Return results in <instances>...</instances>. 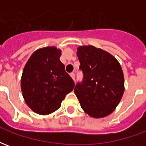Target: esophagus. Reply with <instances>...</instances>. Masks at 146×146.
<instances>
[{"mask_svg":"<svg viewBox=\"0 0 146 146\" xmlns=\"http://www.w3.org/2000/svg\"><path fill=\"white\" fill-rule=\"evenodd\" d=\"M70 76H71V77H72V79L75 81V74H74L73 73H72L71 74H70Z\"/></svg>","mask_w":146,"mask_h":146,"instance_id":"obj_1","label":"esophagus"}]
</instances>
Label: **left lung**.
I'll return each mask as SVG.
<instances>
[{
    "mask_svg": "<svg viewBox=\"0 0 146 146\" xmlns=\"http://www.w3.org/2000/svg\"><path fill=\"white\" fill-rule=\"evenodd\" d=\"M76 49L84 80L76 84L74 93L88 116H107L115 110L124 92L121 66L113 55L101 48L86 45Z\"/></svg>",
    "mask_w": 146,
    "mask_h": 146,
    "instance_id": "8db88e82",
    "label": "left lung"
}]
</instances>
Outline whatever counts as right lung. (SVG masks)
<instances>
[{
    "label": "right lung",
    "mask_w": 146,
    "mask_h": 146,
    "mask_svg": "<svg viewBox=\"0 0 146 146\" xmlns=\"http://www.w3.org/2000/svg\"><path fill=\"white\" fill-rule=\"evenodd\" d=\"M62 51L54 46L39 48L24 66L21 90L25 102L34 113L48 115L61 106L74 82L60 61Z\"/></svg>",
    "instance_id": "right-lung-1"
}]
</instances>
